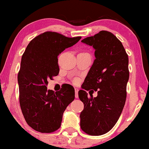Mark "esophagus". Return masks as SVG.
Wrapping results in <instances>:
<instances>
[{
  "label": "esophagus",
  "mask_w": 149,
  "mask_h": 149,
  "mask_svg": "<svg viewBox=\"0 0 149 149\" xmlns=\"http://www.w3.org/2000/svg\"><path fill=\"white\" fill-rule=\"evenodd\" d=\"M74 91H75V97H78V91H79V89L75 88H74Z\"/></svg>",
  "instance_id": "34e87169"
}]
</instances>
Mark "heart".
Segmentation results:
<instances>
[{
    "mask_svg": "<svg viewBox=\"0 0 149 149\" xmlns=\"http://www.w3.org/2000/svg\"><path fill=\"white\" fill-rule=\"evenodd\" d=\"M77 81H77V79L74 80V83H77Z\"/></svg>",
    "mask_w": 149,
    "mask_h": 149,
    "instance_id": "b5f03b06",
    "label": "heart"
}]
</instances>
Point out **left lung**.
Instances as JSON below:
<instances>
[{"instance_id": "8db88e82", "label": "left lung", "mask_w": 149, "mask_h": 149, "mask_svg": "<svg viewBox=\"0 0 149 149\" xmlns=\"http://www.w3.org/2000/svg\"><path fill=\"white\" fill-rule=\"evenodd\" d=\"M81 42L93 46L95 56L83 89L97 90L98 96L90 95L89 98L84 90L79 91V97L84 105L80 113V126L90 135H102L114 126L125 105L128 56L121 42L109 31H101Z\"/></svg>"}]
</instances>
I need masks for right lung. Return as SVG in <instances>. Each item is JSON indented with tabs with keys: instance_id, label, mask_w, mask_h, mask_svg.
Returning <instances> with one entry per match:
<instances>
[{
	"instance_id": "obj_1",
	"label": "right lung",
	"mask_w": 149,
	"mask_h": 149,
	"mask_svg": "<svg viewBox=\"0 0 149 149\" xmlns=\"http://www.w3.org/2000/svg\"><path fill=\"white\" fill-rule=\"evenodd\" d=\"M81 38L47 31L26 47L18 73L19 103L26 123L33 130L50 133L61 127L64 111L74 99V89L69 84L54 92L47 90V86L59 73V54Z\"/></svg>"
}]
</instances>
